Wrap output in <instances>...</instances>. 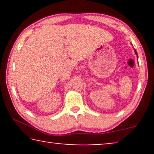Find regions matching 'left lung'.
<instances>
[{"instance_id": "left-lung-1", "label": "left lung", "mask_w": 154, "mask_h": 154, "mask_svg": "<svg viewBox=\"0 0 154 154\" xmlns=\"http://www.w3.org/2000/svg\"><path fill=\"white\" fill-rule=\"evenodd\" d=\"M134 52H135V54H136V55H137V51L135 50V49H134Z\"/></svg>"}]
</instances>
